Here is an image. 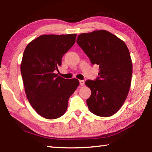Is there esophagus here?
<instances>
[{
    "mask_svg": "<svg viewBox=\"0 0 152 152\" xmlns=\"http://www.w3.org/2000/svg\"><path fill=\"white\" fill-rule=\"evenodd\" d=\"M80 85L81 86H84V81L83 80H80Z\"/></svg>",
    "mask_w": 152,
    "mask_h": 152,
    "instance_id": "obj_1",
    "label": "esophagus"
}]
</instances>
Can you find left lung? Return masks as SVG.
Returning <instances> with one entry per match:
<instances>
[{
    "label": "left lung",
    "mask_w": 152,
    "mask_h": 152,
    "mask_svg": "<svg viewBox=\"0 0 152 152\" xmlns=\"http://www.w3.org/2000/svg\"><path fill=\"white\" fill-rule=\"evenodd\" d=\"M76 42L92 64L99 66L98 78L85 82L91 91L88 108L96 115L110 117L121 108L129 91L133 73L129 51L124 41L105 30L80 34Z\"/></svg>",
    "instance_id": "1"
}]
</instances>
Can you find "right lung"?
<instances>
[{
  "mask_svg": "<svg viewBox=\"0 0 152 152\" xmlns=\"http://www.w3.org/2000/svg\"><path fill=\"white\" fill-rule=\"evenodd\" d=\"M76 34H44L27 44L21 63L25 92L32 107L46 119L60 118L68 101L80 84L54 72L63 55L75 43Z\"/></svg>",
  "mask_w": 152,
  "mask_h": 152,
  "instance_id": "1",
  "label": "right lung"
}]
</instances>
